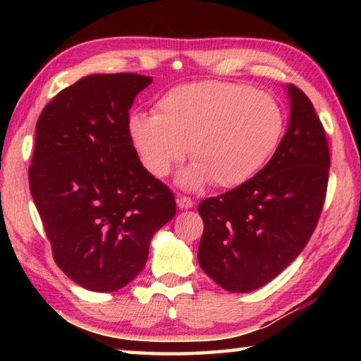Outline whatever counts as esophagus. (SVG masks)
<instances>
[{
	"mask_svg": "<svg viewBox=\"0 0 361 361\" xmlns=\"http://www.w3.org/2000/svg\"><path fill=\"white\" fill-rule=\"evenodd\" d=\"M176 205H178V209L181 210H188L192 209L194 202L189 197H185V195H178V197H176Z\"/></svg>",
	"mask_w": 361,
	"mask_h": 361,
	"instance_id": "1",
	"label": "esophagus"
}]
</instances>
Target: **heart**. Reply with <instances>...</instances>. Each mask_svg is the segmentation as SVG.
Here are the masks:
<instances>
[{"mask_svg": "<svg viewBox=\"0 0 361 361\" xmlns=\"http://www.w3.org/2000/svg\"><path fill=\"white\" fill-rule=\"evenodd\" d=\"M285 129L283 109L274 97L250 85L186 84L156 103V114L133 113L127 133L140 162L164 176L186 154L194 162L180 175L183 188L213 181L234 188L271 159Z\"/></svg>", "mask_w": 361, "mask_h": 361, "instance_id": "1", "label": "heart"}]
</instances>
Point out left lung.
Instances as JSON below:
<instances>
[{"instance_id": "obj_1", "label": "left lung", "mask_w": 361, "mask_h": 361, "mask_svg": "<svg viewBox=\"0 0 361 361\" xmlns=\"http://www.w3.org/2000/svg\"><path fill=\"white\" fill-rule=\"evenodd\" d=\"M285 90L290 122L271 161L240 186L199 204V264L231 293H250L276 279L302 252L325 202V130L302 90L293 84Z\"/></svg>"}]
</instances>
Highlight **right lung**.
<instances>
[{
    "label": "right lung",
    "mask_w": 361,
    "mask_h": 361,
    "mask_svg": "<svg viewBox=\"0 0 361 361\" xmlns=\"http://www.w3.org/2000/svg\"><path fill=\"white\" fill-rule=\"evenodd\" d=\"M151 82L133 73L85 76L36 124L30 191L54 261L85 290L130 283L152 235L175 216L172 191L142 166L127 133L133 100Z\"/></svg>",
    "instance_id": "1"
}]
</instances>
